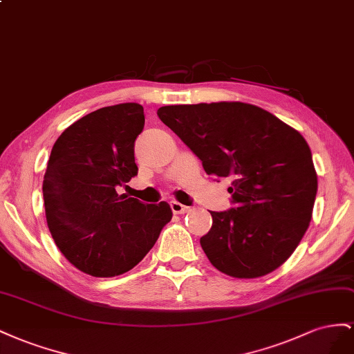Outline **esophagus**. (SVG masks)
<instances>
[{
    "label": "esophagus",
    "instance_id": "esophagus-1",
    "mask_svg": "<svg viewBox=\"0 0 354 354\" xmlns=\"http://www.w3.org/2000/svg\"><path fill=\"white\" fill-rule=\"evenodd\" d=\"M170 207H171V212L176 215H180V214H187V212L191 210L189 206H184L183 203H179V201H170Z\"/></svg>",
    "mask_w": 354,
    "mask_h": 354
}]
</instances>
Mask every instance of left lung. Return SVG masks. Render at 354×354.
Here are the masks:
<instances>
[{"instance_id": "1", "label": "left lung", "mask_w": 354, "mask_h": 354, "mask_svg": "<svg viewBox=\"0 0 354 354\" xmlns=\"http://www.w3.org/2000/svg\"><path fill=\"white\" fill-rule=\"evenodd\" d=\"M157 115L207 175L231 179L234 207L210 212L212 228L200 239L212 266L237 279L279 268L306 234L317 194L306 139L268 111L243 102L169 105Z\"/></svg>"}]
</instances>
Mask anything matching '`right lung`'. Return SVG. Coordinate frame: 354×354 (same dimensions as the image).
<instances>
[{
  "label": "right lung",
  "instance_id": "add662e5",
  "mask_svg": "<svg viewBox=\"0 0 354 354\" xmlns=\"http://www.w3.org/2000/svg\"><path fill=\"white\" fill-rule=\"evenodd\" d=\"M144 108L127 102L77 120L57 138L46 169L47 225L64 257L93 277L132 270L171 219L166 201L144 205L118 194L138 175L135 140Z\"/></svg>",
  "mask_w": 354,
  "mask_h": 354
}]
</instances>
